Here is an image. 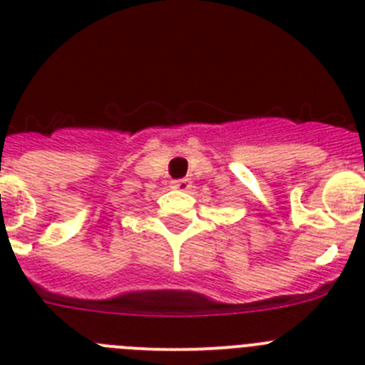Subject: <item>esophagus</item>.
<instances>
[{
    "instance_id": "esophagus-1",
    "label": "esophagus",
    "mask_w": 365,
    "mask_h": 365,
    "mask_svg": "<svg viewBox=\"0 0 365 365\" xmlns=\"http://www.w3.org/2000/svg\"><path fill=\"white\" fill-rule=\"evenodd\" d=\"M170 187L173 189H176V191H189L191 189V180L189 178H180V180H174L173 183H170Z\"/></svg>"
}]
</instances>
